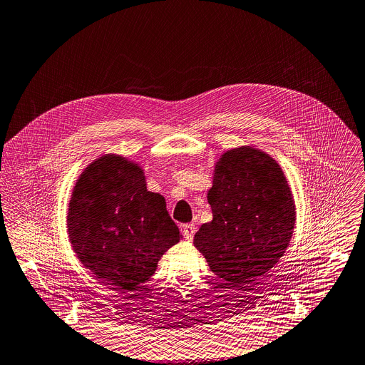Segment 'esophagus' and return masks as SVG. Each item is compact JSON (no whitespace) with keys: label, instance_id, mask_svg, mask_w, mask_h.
Segmentation results:
<instances>
[{"label":"esophagus","instance_id":"obj_1","mask_svg":"<svg viewBox=\"0 0 365 365\" xmlns=\"http://www.w3.org/2000/svg\"><path fill=\"white\" fill-rule=\"evenodd\" d=\"M195 231H196V227H195L193 224H185V225L182 227V233H183V236H185V239H186L187 242H190V240L193 239Z\"/></svg>","mask_w":365,"mask_h":365}]
</instances>
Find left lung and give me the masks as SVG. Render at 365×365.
<instances>
[{"label":"left lung","instance_id":"left-lung-1","mask_svg":"<svg viewBox=\"0 0 365 365\" xmlns=\"http://www.w3.org/2000/svg\"><path fill=\"white\" fill-rule=\"evenodd\" d=\"M208 202L212 221L193 245L211 271L239 291L284 256L295 225V204L281 165L252 145L231 148L214 163Z\"/></svg>","mask_w":365,"mask_h":365}]
</instances>
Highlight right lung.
Listing matches in <instances>:
<instances>
[{
	"instance_id": "right-lung-1",
	"label": "right lung",
	"mask_w": 365,
	"mask_h": 365,
	"mask_svg": "<svg viewBox=\"0 0 365 365\" xmlns=\"http://www.w3.org/2000/svg\"><path fill=\"white\" fill-rule=\"evenodd\" d=\"M67 230L78 260L118 292L150 279L164 252L182 239L164 196L147 189L141 165L112 153L78 176Z\"/></svg>"
}]
</instances>
